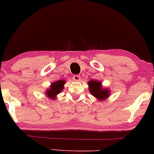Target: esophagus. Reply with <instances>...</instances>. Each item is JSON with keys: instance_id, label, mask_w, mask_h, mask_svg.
<instances>
[{"instance_id": "esophagus-1", "label": "esophagus", "mask_w": 154, "mask_h": 154, "mask_svg": "<svg viewBox=\"0 0 154 154\" xmlns=\"http://www.w3.org/2000/svg\"><path fill=\"white\" fill-rule=\"evenodd\" d=\"M81 76H80V75H74L73 76V81H79L80 80H81Z\"/></svg>"}]
</instances>
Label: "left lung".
<instances>
[{"mask_svg":"<svg viewBox=\"0 0 154 154\" xmlns=\"http://www.w3.org/2000/svg\"><path fill=\"white\" fill-rule=\"evenodd\" d=\"M89 92L98 101L105 100L110 95V90L104 88L102 85V82L96 80H91L88 82Z\"/></svg>","mask_w":154,"mask_h":154,"instance_id":"8db88e82","label":"left lung"}]
</instances>
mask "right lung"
<instances>
[{
	"label": "right lung",
	"instance_id": "1",
	"mask_svg": "<svg viewBox=\"0 0 154 154\" xmlns=\"http://www.w3.org/2000/svg\"><path fill=\"white\" fill-rule=\"evenodd\" d=\"M66 83V81L64 80H59L56 82L51 83L49 88L46 90L45 95L47 97L51 100L57 99V95H59L61 91L64 88V84Z\"/></svg>",
	"mask_w": 154,
	"mask_h": 154
}]
</instances>
